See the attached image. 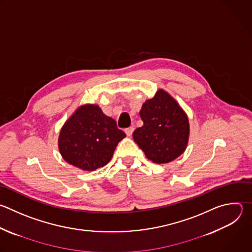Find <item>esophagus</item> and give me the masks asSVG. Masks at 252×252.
Masks as SVG:
<instances>
[{
	"label": "esophagus",
	"mask_w": 252,
	"mask_h": 252,
	"mask_svg": "<svg viewBox=\"0 0 252 252\" xmlns=\"http://www.w3.org/2000/svg\"><path fill=\"white\" fill-rule=\"evenodd\" d=\"M133 130H134V128L132 127V126H129V127H127V128H126V135L127 136H131V134H132V132H133Z\"/></svg>",
	"instance_id": "obj_1"
}]
</instances>
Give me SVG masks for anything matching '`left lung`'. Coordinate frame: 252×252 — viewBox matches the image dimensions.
Returning a JSON list of instances; mask_svg holds the SVG:
<instances>
[{"label":"left lung","mask_w":252,"mask_h":252,"mask_svg":"<svg viewBox=\"0 0 252 252\" xmlns=\"http://www.w3.org/2000/svg\"><path fill=\"white\" fill-rule=\"evenodd\" d=\"M143 126L136 128L133 140L154 163H169L186 149L190 126L186 113L174 98L160 89L143 103L139 112Z\"/></svg>","instance_id":"8db88e82"}]
</instances>
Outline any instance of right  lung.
I'll list each match as a JSON object with an SVG mask.
<instances>
[{
	"label": "right lung",
	"instance_id": "right-lung-1",
	"mask_svg": "<svg viewBox=\"0 0 252 252\" xmlns=\"http://www.w3.org/2000/svg\"><path fill=\"white\" fill-rule=\"evenodd\" d=\"M125 137L114 119L106 116L99 106L87 104L79 107L62 126L58 148L69 164L94 171L110 162Z\"/></svg>",
	"mask_w": 252,
	"mask_h": 252
}]
</instances>
